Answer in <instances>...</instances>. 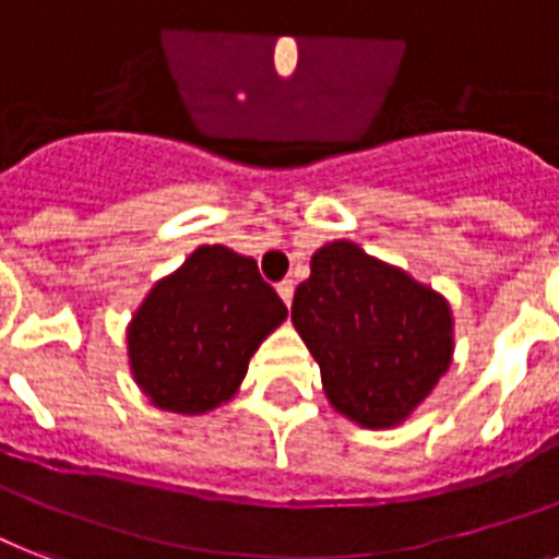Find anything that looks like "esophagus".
Instances as JSON below:
<instances>
[{
  "instance_id": "34e87169",
  "label": "esophagus",
  "mask_w": 559,
  "mask_h": 559,
  "mask_svg": "<svg viewBox=\"0 0 559 559\" xmlns=\"http://www.w3.org/2000/svg\"><path fill=\"white\" fill-rule=\"evenodd\" d=\"M293 293H295L293 281H281V284H278V295H281V301L287 304V307H289V304H293Z\"/></svg>"
}]
</instances>
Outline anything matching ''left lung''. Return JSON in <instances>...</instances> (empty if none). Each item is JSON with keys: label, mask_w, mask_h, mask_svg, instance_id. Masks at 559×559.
Here are the masks:
<instances>
[{"label": "left lung", "mask_w": 559, "mask_h": 559, "mask_svg": "<svg viewBox=\"0 0 559 559\" xmlns=\"http://www.w3.org/2000/svg\"><path fill=\"white\" fill-rule=\"evenodd\" d=\"M293 324L321 367L326 399L365 428L405 419L451 365V310L402 270L335 240L312 255Z\"/></svg>", "instance_id": "left-lung-1"}]
</instances>
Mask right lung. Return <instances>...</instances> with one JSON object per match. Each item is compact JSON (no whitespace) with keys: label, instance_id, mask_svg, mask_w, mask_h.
Instances as JSON below:
<instances>
[{"label":"right lung","instance_id":"right-lung-1","mask_svg":"<svg viewBox=\"0 0 559 559\" xmlns=\"http://www.w3.org/2000/svg\"><path fill=\"white\" fill-rule=\"evenodd\" d=\"M284 319L287 307L252 258L201 247L131 321V373L163 411L206 413L233 399L249 356Z\"/></svg>","mask_w":559,"mask_h":559}]
</instances>
